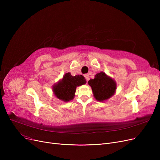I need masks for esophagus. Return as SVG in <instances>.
Listing matches in <instances>:
<instances>
[{"label": "esophagus", "instance_id": "esophagus-1", "mask_svg": "<svg viewBox=\"0 0 160 160\" xmlns=\"http://www.w3.org/2000/svg\"><path fill=\"white\" fill-rule=\"evenodd\" d=\"M84 77H85V78H86V81L88 82V80H89V74H86L84 75Z\"/></svg>", "mask_w": 160, "mask_h": 160}]
</instances>
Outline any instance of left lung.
Here are the masks:
<instances>
[{
  "mask_svg": "<svg viewBox=\"0 0 160 160\" xmlns=\"http://www.w3.org/2000/svg\"><path fill=\"white\" fill-rule=\"evenodd\" d=\"M95 98L98 101H104L110 98L115 93L116 83L115 81L103 72L97 73L94 79L88 81Z\"/></svg>",
  "mask_w": 160,
  "mask_h": 160,
  "instance_id": "1",
  "label": "left lung"
}]
</instances>
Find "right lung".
<instances>
[{
    "label": "right lung",
    "instance_id": "right-lung-1",
    "mask_svg": "<svg viewBox=\"0 0 160 160\" xmlns=\"http://www.w3.org/2000/svg\"><path fill=\"white\" fill-rule=\"evenodd\" d=\"M85 78L82 75L72 77L71 73H66L63 79L53 86V91L57 98L63 101L68 102L74 97L77 86L85 84Z\"/></svg>",
    "mask_w": 160,
    "mask_h": 160
}]
</instances>
